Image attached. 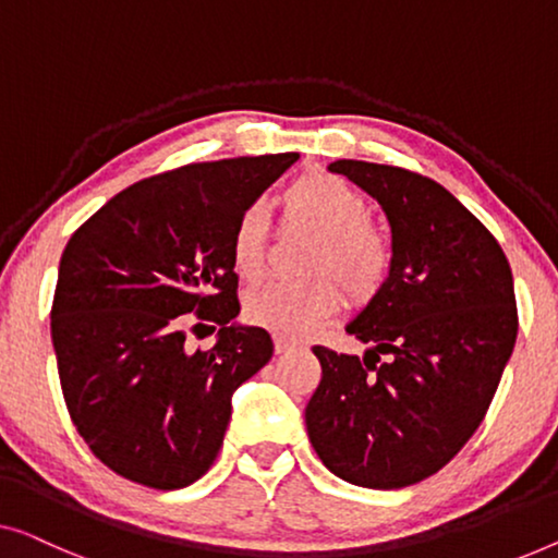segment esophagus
<instances>
[{"instance_id": "esophagus-1", "label": "esophagus", "mask_w": 558, "mask_h": 558, "mask_svg": "<svg viewBox=\"0 0 558 558\" xmlns=\"http://www.w3.org/2000/svg\"><path fill=\"white\" fill-rule=\"evenodd\" d=\"M274 350H277V354L292 352V350H299V342H294V339H287V337H274Z\"/></svg>"}]
</instances>
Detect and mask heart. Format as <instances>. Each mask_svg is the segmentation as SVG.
Instances as JSON below:
<instances>
[{
    "mask_svg": "<svg viewBox=\"0 0 558 558\" xmlns=\"http://www.w3.org/2000/svg\"><path fill=\"white\" fill-rule=\"evenodd\" d=\"M292 219L322 233L310 274L322 277L306 281H269L248 292L244 314L252 325L279 337H306L339 312L344 287L354 302L373 299L390 274V244L383 231L369 221V206L360 191L339 175L314 171L304 173L284 193ZM269 248V211L252 204L239 216L231 236V259L244 279L264 271ZM336 280L332 282L331 279Z\"/></svg>",
    "mask_w": 558,
    "mask_h": 558,
    "instance_id": "obj_1",
    "label": "heart"
}]
</instances>
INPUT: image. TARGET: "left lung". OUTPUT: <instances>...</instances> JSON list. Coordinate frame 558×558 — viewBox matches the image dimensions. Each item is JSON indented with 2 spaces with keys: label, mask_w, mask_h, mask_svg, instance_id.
I'll use <instances>...</instances> for the list:
<instances>
[{
  "label": "left lung",
  "mask_w": 558,
  "mask_h": 558,
  "mask_svg": "<svg viewBox=\"0 0 558 558\" xmlns=\"http://www.w3.org/2000/svg\"><path fill=\"white\" fill-rule=\"evenodd\" d=\"M327 168L383 206L392 259L344 327L365 354L314 347L322 379L304 410L306 433L342 481L405 488L438 473L486 417L519 335L511 266L440 183L367 160Z\"/></svg>",
  "instance_id": "left-lung-1"
}]
</instances>
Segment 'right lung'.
Instances as JSON below:
<instances>
[{
	"label": "right lung",
	"instance_id": "add662e5",
	"mask_svg": "<svg viewBox=\"0 0 558 558\" xmlns=\"http://www.w3.org/2000/svg\"><path fill=\"white\" fill-rule=\"evenodd\" d=\"M296 158L153 175L64 246L50 314L62 395L87 448L123 478L158 490L198 481L223 446L231 395L271 360L269 332L236 322L231 236ZM191 311L220 325L211 351L184 350Z\"/></svg>",
	"mask_w": 558,
	"mask_h": 558
}]
</instances>
